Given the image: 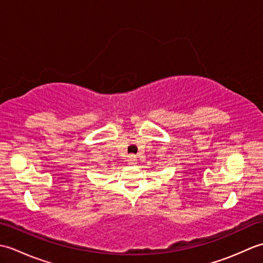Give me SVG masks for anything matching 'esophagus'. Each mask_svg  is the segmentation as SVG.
<instances>
[{
  "instance_id": "esophagus-1",
  "label": "esophagus",
  "mask_w": 263,
  "mask_h": 263,
  "mask_svg": "<svg viewBox=\"0 0 263 263\" xmlns=\"http://www.w3.org/2000/svg\"><path fill=\"white\" fill-rule=\"evenodd\" d=\"M137 156L136 155H130L128 156V158H127V163H128V165H136L137 164Z\"/></svg>"
}]
</instances>
